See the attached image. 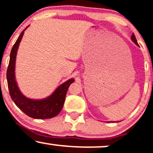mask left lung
<instances>
[{"instance_id": "1", "label": "left lung", "mask_w": 153, "mask_h": 153, "mask_svg": "<svg viewBox=\"0 0 153 153\" xmlns=\"http://www.w3.org/2000/svg\"><path fill=\"white\" fill-rule=\"evenodd\" d=\"M131 39L132 40V42L135 44V45H137V46H139V45H138V43H137V41L136 37H135V36H134V33H133L132 35H131Z\"/></svg>"}]
</instances>
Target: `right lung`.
<instances>
[{
    "label": "right lung",
    "mask_w": 153,
    "mask_h": 153,
    "mask_svg": "<svg viewBox=\"0 0 153 153\" xmlns=\"http://www.w3.org/2000/svg\"><path fill=\"white\" fill-rule=\"evenodd\" d=\"M27 27L19 35L14 45L12 47L10 54L9 64L6 73L9 94L15 104L27 116L31 118L38 119H50L56 117L61 111L64 105L68 88L75 80L71 78L63 82L58 88H57L53 94L44 99H30L22 94L16 81L15 64L19 44L24 34V31L27 29Z\"/></svg>",
    "instance_id": "obj_1"
}]
</instances>
